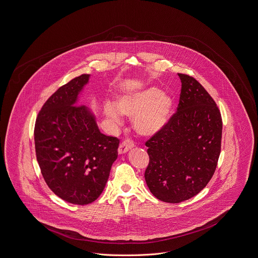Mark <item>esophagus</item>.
Masks as SVG:
<instances>
[{"instance_id":"obj_1","label":"esophagus","mask_w":258,"mask_h":258,"mask_svg":"<svg viewBox=\"0 0 258 258\" xmlns=\"http://www.w3.org/2000/svg\"><path fill=\"white\" fill-rule=\"evenodd\" d=\"M134 146H135L134 141H132L131 139L124 140L122 143L119 144V146H118V153H119V154L125 153L127 150H130V149L133 148Z\"/></svg>"}]
</instances>
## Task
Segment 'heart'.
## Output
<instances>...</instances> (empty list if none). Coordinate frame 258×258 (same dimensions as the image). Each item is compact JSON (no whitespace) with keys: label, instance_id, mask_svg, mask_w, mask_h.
<instances>
[{"label":"heart","instance_id":"heart-1","mask_svg":"<svg viewBox=\"0 0 258 258\" xmlns=\"http://www.w3.org/2000/svg\"><path fill=\"white\" fill-rule=\"evenodd\" d=\"M172 105V99L168 95L150 88L135 95L119 98L115 106H106L105 113L115 121L119 120L117 109L124 115L134 116L136 130L142 135L150 136L165 124L171 113Z\"/></svg>","mask_w":258,"mask_h":258}]
</instances>
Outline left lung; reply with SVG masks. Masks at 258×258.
<instances>
[{"label":"left lung","instance_id":"1","mask_svg":"<svg viewBox=\"0 0 258 258\" xmlns=\"http://www.w3.org/2000/svg\"><path fill=\"white\" fill-rule=\"evenodd\" d=\"M178 76L182 84L177 111L145 143L146 184L166 203L200 193L216 171L222 143L223 120L216 102L194 77Z\"/></svg>","mask_w":258,"mask_h":258}]
</instances>
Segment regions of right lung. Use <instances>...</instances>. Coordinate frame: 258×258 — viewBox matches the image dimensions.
I'll return each instance as SVG.
<instances>
[{
    "mask_svg": "<svg viewBox=\"0 0 258 258\" xmlns=\"http://www.w3.org/2000/svg\"><path fill=\"white\" fill-rule=\"evenodd\" d=\"M89 76L60 87L43 104L34 125L36 159L45 183L59 198L76 205L102 194L119 144L101 134L95 116L77 103Z\"/></svg>",
    "mask_w": 258,
    "mask_h": 258,
    "instance_id": "add662e5",
    "label": "right lung"
}]
</instances>
